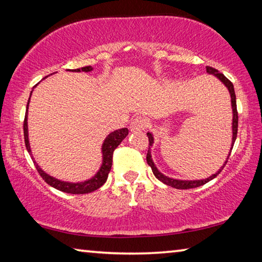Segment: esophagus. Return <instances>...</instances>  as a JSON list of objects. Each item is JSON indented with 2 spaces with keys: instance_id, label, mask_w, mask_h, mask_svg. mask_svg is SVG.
<instances>
[{
  "instance_id": "1",
  "label": "esophagus",
  "mask_w": 262,
  "mask_h": 262,
  "mask_svg": "<svg viewBox=\"0 0 262 262\" xmlns=\"http://www.w3.org/2000/svg\"><path fill=\"white\" fill-rule=\"evenodd\" d=\"M145 128V120L142 117H136L132 120L129 125L130 132H141Z\"/></svg>"
}]
</instances>
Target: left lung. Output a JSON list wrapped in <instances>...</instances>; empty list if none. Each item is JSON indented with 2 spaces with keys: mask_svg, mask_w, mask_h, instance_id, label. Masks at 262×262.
Wrapping results in <instances>:
<instances>
[{
  "mask_svg": "<svg viewBox=\"0 0 262 262\" xmlns=\"http://www.w3.org/2000/svg\"><path fill=\"white\" fill-rule=\"evenodd\" d=\"M207 73L208 74H211L216 76L217 78L220 79V81L224 84L225 86L228 88V90L230 92V96H231V105H232V113H233V118H232V143H231V148H230V152L227 157V161H225L224 165L222 166L219 171L216 172L215 174H212L211 177L207 179H202V180H179V179H172V178H168V177L164 176L163 173L158 171V168L155 166V164L152 162V158H151V152H150V147H152L154 144V136L151 133H147V135L149 137V149H148V154H147V163L149 164V166L151 167V170L154 172V174L156 178L162 181L163 184H165L167 186H171V187L177 188V189H188V188H195V187H199V186H202L207 184L208 181L212 180L214 178H216L217 174L221 173V171L223 170V167L225 166V164L228 163V159L230 157V155H231L232 151V148H233V144H234V141L237 139V132H238V112H237V103H236V94H234V89H233V84L229 81V79L224 76L223 74L219 73V70H216L215 68H211V67H207Z\"/></svg>",
  "mask_w": 262,
  "mask_h": 262,
  "instance_id": "1",
  "label": "left lung"
}]
</instances>
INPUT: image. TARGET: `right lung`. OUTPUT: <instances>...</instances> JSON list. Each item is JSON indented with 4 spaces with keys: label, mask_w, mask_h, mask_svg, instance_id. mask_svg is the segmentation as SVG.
I'll return each instance as SVG.
<instances>
[{
    "label": "right lung",
    "mask_w": 262,
    "mask_h": 262,
    "mask_svg": "<svg viewBox=\"0 0 262 262\" xmlns=\"http://www.w3.org/2000/svg\"><path fill=\"white\" fill-rule=\"evenodd\" d=\"M70 72H85L89 73L92 70L91 66H86V67L83 68H78V69H68ZM32 95V91H31L30 97ZM29 103H30V98L28 100V105H26V112H25V119H24V141H25V145L26 149L30 155H32L31 152V148H30V142H29V130H28V110H29ZM128 135V129L127 128H121V129L114 130L112 133H110L106 137L103 145H101V152H103V163H101V166L99 168V171L92 177V178L88 179L85 181H82V183H68V181H62L54 178V177H51L50 174H47L46 172H43L40 166L38 165L37 162L34 161L33 157V163L37 170L39 172V174L41 176V178L46 181V183L54 187L56 189L61 190V192L64 193H69V194H86V193H91L94 190L98 189L105 184V181L107 180L108 173L111 171V167H112V158H113V151L115 148L118 147L119 144L121 143L122 140Z\"/></svg>",
    "instance_id": "1"
}]
</instances>
